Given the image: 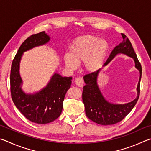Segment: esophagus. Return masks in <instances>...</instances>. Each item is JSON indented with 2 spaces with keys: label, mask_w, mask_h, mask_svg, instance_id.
Returning <instances> with one entry per match:
<instances>
[{
  "label": "esophagus",
  "mask_w": 151,
  "mask_h": 151,
  "mask_svg": "<svg viewBox=\"0 0 151 151\" xmlns=\"http://www.w3.org/2000/svg\"><path fill=\"white\" fill-rule=\"evenodd\" d=\"M75 83L76 85H77L78 87L80 88H82L84 85V81L83 80V79L81 77H77L75 79Z\"/></svg>",
  "instance_id": "obj_1"
}]
</instances>
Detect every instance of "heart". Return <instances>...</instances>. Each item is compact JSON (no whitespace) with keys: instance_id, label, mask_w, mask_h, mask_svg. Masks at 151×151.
<instances>
[{"instance_id":"b5f03b06","label":"heart","mask_w":151,"mask_h":151,"mask_svg":"<svg viewBox=\"0 0 151 151\" xmlns=\"http://www.w3.org/2000/svg\"><path fill=\"white\" fill-rule=\"evenodd\" d=\"M108 50V44L104 39L93 35H85L76 38L71 44L70 54L63 57L65 65L76 70L79 63H83L85 70L96 72L103 65Z\"/></svg>"}]
</instances>
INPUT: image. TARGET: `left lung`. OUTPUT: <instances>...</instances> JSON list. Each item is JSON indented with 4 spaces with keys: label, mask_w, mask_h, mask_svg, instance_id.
<instances>
[{
    "label": "left lung",
    "mask_w": 151,
    "mask_h": 151,
    "mask_svg": "<svg viewBox=\"0 0 151 151\" xmlns=\"http://www.w3.org/2000/svg\"><path fill=\"white\" fill-rule=\"evenodd\" d=\"M123 40L116 46L111 53L104 66L107 65L116 55L123 54L133 58L135 68L139 71L140 78L137 85V97L131 102L125 104H113L104 98L97 84V78L101 69L83 77L86 86H83L82 99L85 106L86 114L89 119L102 125H113L120 122L127 115L138 101L140 95V81L142 68L131 42L124 34H121Z\"/></svg>",
    "instance_id": "1"
}]
</instances>
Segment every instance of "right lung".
Segmentation results:
<instances>
[{"mask_svg":"<svg viewBox=\"0 0 151 151\" xmlns=\"http://www.w3.org/2000/svg\"><path fill=\"white\" fill-rule=\"evenodd\" d=\"M50 40V36L44 31L32 34L26 39L12 61L10 71V92L13 102L27 119L38 124L51 123L59 117L62 111L63 99L70 88L72 79L55 73L47 86L38 92L27 94L22 91L19 69L23 53L46 44Z\"/></svg>","mask_w":151,"mask_h":151,"instance_id":"right-lung-1","label":"right lung"}]
</instances>
